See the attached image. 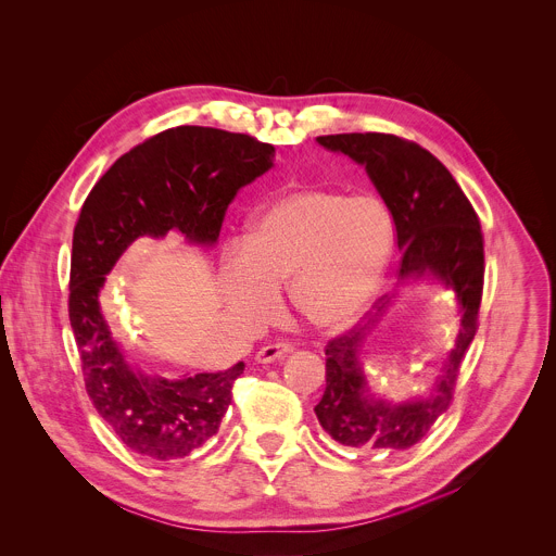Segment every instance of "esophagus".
I'll use <instances>...</instances> for the list:
<instances>
[{
  "instance_id": "34e87169",
  "label": "esophagus",
  "mask_w": 556,
  "mask_h": 556,
  "mask_svg": "<svg viewBox=\"0 0 556 556\" xmlns=\"http://www.w3.org/2000/svg\"><path fill=\"white\" fill-rule=\"evenodd\" d=\"M290 351H292V344H290V342H273V344L262 346V349L255 353V359H257L260 364H268V362H275V359L286 357Z\"/></svg>"
}]
</instances>
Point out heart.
<instances>
[{"mask_svg": "<svg viewBox=\"0 0 556 556\" xmlns=\"http://www.w3.org/2000/svg\"><path fill=\"white\" fill-rule=\"evenodd\" d=\"M393 244V216L378 197L307 185L257 212L244 247L223 262L220 294L231 320L251 329L275 312L277 288L288 283L307 323L338 329L376 299Z\"/></svg>", "mask_w": 556, "mask_h": 556, "instance_id": "1", "label": "heart"}]
</instances>
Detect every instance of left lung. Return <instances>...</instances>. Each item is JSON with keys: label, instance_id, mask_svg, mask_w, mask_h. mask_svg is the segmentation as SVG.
I'll return each instance as SVG.
<instances>
[{"label": "left lung", "instance_id": "left-lung-1", "mask_svg": "<svg viewBox=\"0 0 556 556\" xmlns=\"http://www.w3.org/2000/svg\"><path fill=\"white\" fill-rule=\"evenodd\" d=\"M316 141L364 165L384 199L402 249L400 283L437 279L458 303V333L441 374L426 397L389 402L366 384L359 353L395 294L380 299L366 325L353 327L325 346V393L314 413L323 430L359 454L404 452L417 445L447 410L460 362L478 329L484 281V240L478 214L450 169L415 141L387 132L323 135Z\"/></svg>", "mask_w": 556, "mask_h": 556}]
</instances>
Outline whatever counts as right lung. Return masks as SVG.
Instances as JSON below:
<instances>
[{
	"label": "right lung",
	"mask_w": 556,
	"mask_h": 556,
	"mask_svg": "<svg viewBox=\"0 0 556 556\" xmlns=\"http://www.w3.org/2000/svg\"><path fill=\"white\" fill-rule=\"evenodd\" d=\"M275 148L207 126L167 128L122 154L89 192L72 242L70 323L87 393L135 454L174 460L205 445L231 404L244 362L165 380L132 368L102 312V288L137 238L178 233L214 247L240 188L273 167Z\"/></svg>",
	"instance_id": "add662e5"
}]
</instances>
